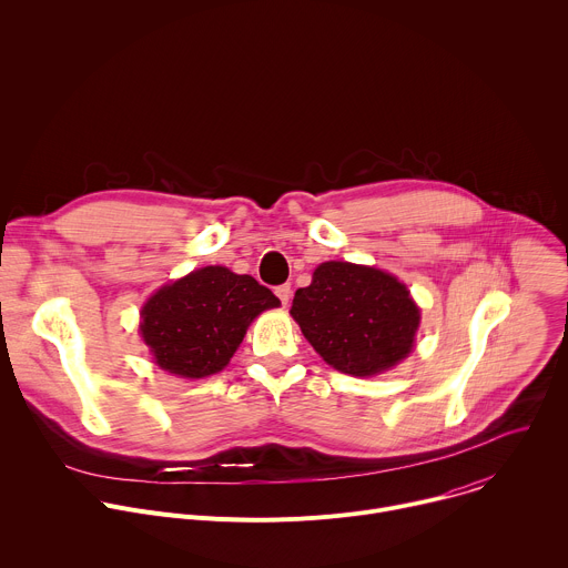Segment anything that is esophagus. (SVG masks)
<instances>
[{
  "label": "esophagus",
  "mask_w": 568,
  "mask_h": 568,
  "mask_svg": "<svg viewBox=\"0 0 568 568\" xmlns=\"http://www.w3.org/2000/svg\"><path fill=\"white\" fill-rule=\"evenodd\" d=\"M276 296L281 298L283 305H287V303H290V296H292V287H290L287 283H285V285H278V287H276Z\"/></svg>",
  "instance_id": "esophagus-1"
}]
</instances>
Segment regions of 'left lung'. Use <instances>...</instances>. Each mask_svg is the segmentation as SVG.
<instances>
[{"label":"left lung","mask_w":568,"mask_h":568,"mask_svg":"<svg viewBox=\"0 0 568 568\" xmlns=\"http://www.w3.org/2000/svg\"><path fill=\"white\" fill-rule=\"evenodd\" d=\"M290 314L333 368L371 377L414 351L420 310L393 274L342 261L321 263L296 290Z\"/></svg>","instance_id":"1"}]
</instances>
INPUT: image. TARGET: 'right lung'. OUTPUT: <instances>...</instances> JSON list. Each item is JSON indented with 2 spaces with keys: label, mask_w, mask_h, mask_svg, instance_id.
Returning a JSON list of instances; mask_svg holds the SVG:
<instances>
[{
  "label": "right lung",
  "mask_w": 568,
  "mask_h": 568,
  "mask_svg": "<svg viewBox=\"0 0 568 568\" xmlns=\"http://www.w3.org/2000/svg\"><path fill=\"white\" fill-rule=\"evenodd\" d=\"M278 305L254 276L209 265L156 290L141 307L139 333L159 368L200 379L220 373L252 321Z\"/></svg>",
  "instance_id": "right-lung-1"
}]
</instances>
